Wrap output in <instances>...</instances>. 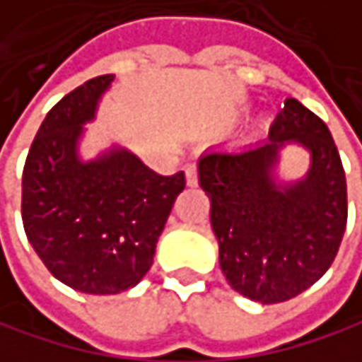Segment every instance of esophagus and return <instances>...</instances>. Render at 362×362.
<instances>
[{"label":"esophagus","mask_w":362,"mask_h":362,"mask_svg":"<svg viewBox=\"0 0 362 362\" xmlns=\"http://www.w3.org/2000/svg\"><path fill=\"white\" fill-rule=\"evenodd\" d=\"M185 173H187V185L189 187H195L197 185V165L195 163H189L185 167Z\"/></svg>","instance_id":"obj_1"}]
</instances>
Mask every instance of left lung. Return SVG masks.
<instances>
[{"label":"left lung","mask_w":362,"mask_h":362,"mask_svg":"<svg viewBox=\"0 0 362 362\" xmlns=\"http://www.w3.org/2000/svg\"><path fill=\"white\" fill-rule=\"evenodd\" d=\"M310 152L299 180L279 177V152ZM199 185L210 197L221 269L233 291L259 301H288L331 267L348 221L346 173L327 124L288 97L269 139L244 150H208Z\"/></svg>","instance_id":"8db88e82"}]
</instances>
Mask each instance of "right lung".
<instances>
[{
	"instance_id": "1",
	"label": "right lung",
	"mask_w": 362,
	"mask_h": 362,
	"mask_svg": "<svg viewBox=\"0 0 362 362\" xmlns=\"http://www.w3.org/2000/svg\"><path fill=\"white\" fill-rule=\"evenodd\" d=\"M114 76H97L65 95L44 118L23 169V225L48 272L86 295L139 284L185 173L158 175L131 150L112 146L80 156L84 124Z\"/></svg>"
}]
</instances>
